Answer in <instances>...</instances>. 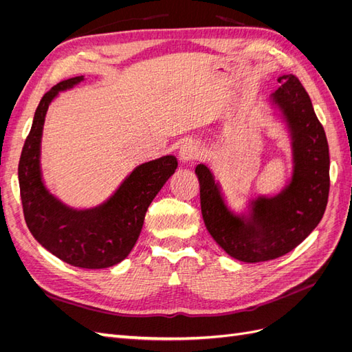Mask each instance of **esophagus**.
Segmentation results:
<instances>
[{
    "label": "esophagus",
    "mask_w": 352,
    "mask_h": 352,
    "mask_svg": "<svg viewBox=\"0 0 352 352\" xmlns=\"http://www.w3.org/2000/svg\"><path fill=\"white\" fill-rule=\"evenodd\" d=\"M198 157V146L195 142L189 141L186 144H184L180 146V151H179V160L182 162L184 164L186 163H192L194 160Z\"/></svg>",
    "instance_id": "34e87169"
}]
</instances>
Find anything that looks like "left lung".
Returning a JSON list of instances; mask_svg holds the SVG:
<instances>
[{
  "instance_id": "1",
  "label": "left lung",
  "mask_w": 352,
  "mask_h": 352,
  "mask_svg": "<svg viewBox=\"0 0 352 352\" xmlns=\"http://www.w3.org/2000/svg\"><path fill=\"white\" fill-rule=\"evenodd\" d=\"M267 101V113L283 124L291 146V173L278 194L247 197L230 206L207 164H198L201 212L206 228L232 258L274 260L298 247L320 223L329 197V145L304 87L292 74Z\"/></svg>"
}]
</instances>
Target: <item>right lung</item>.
<instances>
[{"label": "right lung", "instance_id": "add662e5", "mask_svg": "<svg viewBox=\"0 0 352 352\" xmlns=\"http://www.w3.org/2000/svg\"><path fill=\"white\" fill-rule=\"evenodd\" d=\"M83 76L63 80L42 97L19 163V185L26 225L34 238L57 258L80 269L119 264L140 238L146 210L177 168L168 154L136 166L101 204L73 208L47 186L41 145L47 111L60 92L73 89Z\"/></svg>", "mask_w": 352, "mask_h": 352}]
</instances>
